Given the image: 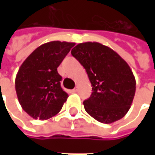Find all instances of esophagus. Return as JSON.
I'll list each match as a JSON object with an SVG mask.
<instances>
[{
    "label": "esophagus",
    "mask_w": 155,
    "mask_h": 155,
    "mask_svg": "<svg viewBox=\"0 0 155 155\" xmlns=\"http://www.w3.org/2000/svg\"><path fill=\"white\" fill-rule=\"evenodd\" d=\"M78 91V87H75L74 90H72V92H74V93H76Z\"/></svg>",
    "instance_id": "obj_1"
}]
</instances>
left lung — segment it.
Instances as JSON below:
<instances>
[{"mask_svg": "<svg viewBox=\"0 0 155 155\" xmlns=\"http://www.w3.org/2000/svg\"><path fill=\"white\" fill-rule=\"evenodd\" d=\"M71 54L84 66L92 86L91 97L83 102L85 111L104 124L122 119L130 109L136 90L135 78L126 61L98 42L80 43Z\"/></svg>", "mask_w": 155, "mask_h": 155, "instance_id": "8db88e82", "label": "left lung"}]
</instances>
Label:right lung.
I'll use <instances>...</instances> for the list:
<instances>
[{
  "label": "right lung",
  "mask_w": 155,
  "mask_h": 155,
  "mask_svg": "<svg viewBox=\"0 0 155 155\" xmlns=\"http://www.w3.org/2000/svg\"><path fill=\"white\" fill-rule=\"evenodd\" d=\"M74 43L54 41L41 45L22 63L15 87L22 109L33 119L48 120L57 114L68 98L61 86L57 68Z\"/></svg>",
  "instance_id": "add662e5"
}]
</instances>
